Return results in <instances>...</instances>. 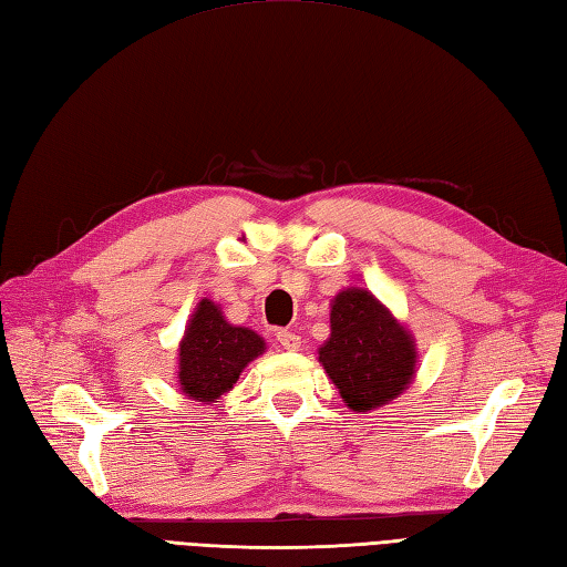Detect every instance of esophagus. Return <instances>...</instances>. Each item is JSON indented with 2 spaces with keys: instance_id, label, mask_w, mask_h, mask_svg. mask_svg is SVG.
Segmentation results:
<instances>
[{
  "instance_id": "1",
  "label": "esophagus",
  "mask_w": 567,
  "mask_h": 567,
  "mask_svg": "<svg viewBox=\"0 0 567 567\" xmlns=\"http://www.w3.org/2000/svg\"><path fill=\"white\" fill-rule=\"evenodd\" d=\"M276 341H279L281 349H286V351H298L300 349V337L296 334V331L279 329V331H276Z\"/></svg>"
}]
</instances>
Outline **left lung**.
<instances>
[{
	"label": "left lung",
	"instance_id": "obj_1",
	"mask_svg": "<svg viewBox=\"0 0 567 567\" xmlns=\"http://www.w3.org/2000/svg\"><path fill=\"white\" fill-rule=\"evenodd\" d=\"M329 322L320 363L343 404L372 411L409 388L416 375V343L375 296L347 288L331 300Z\"/></svg>",
	"mask_w": 567,
	"mask_h": 567
}]
</instances>
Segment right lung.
Wrapping results in <instances>:
<instances>
[{"mask_svg": "<svg viewBox=\"0 0 567 567\" xmlns=\"http://www.w3.org/2000/svg\"><path fill=\"white\" fill-rule=\"evenodd\" d=\"M265 351V339L247 327H233L214 300L197 302L179 341L177 384L185 396L212 404L233 390L245 365Z\"/></svg>", "mask_w": 567, "mask_h": 567, "instance_id": "obj_1", "label": "right lung"}]
</instances>
